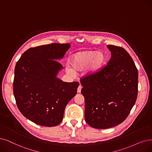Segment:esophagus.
<instances>
[{
	"instance_id": "34e87169",
	"label": "esophagus",
	"mask_w": 152,
	"mask_h": 152,
	"mask_svg": "<svg viewBox=\"0 0 152 152\" xmlns=\"http://www.w3.org/2000/svg\"><path fill=\"white\" fill-rule=\"evenodd\" d=\"M82 88V87L81 85H80V86H78V88H77V92H78V93H80V92H81Z\"/></svg>"
}]
</instances>
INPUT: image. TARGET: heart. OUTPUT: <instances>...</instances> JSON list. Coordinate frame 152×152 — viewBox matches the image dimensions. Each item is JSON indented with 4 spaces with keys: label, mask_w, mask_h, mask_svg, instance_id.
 <instances>
[{
    "label": "heart",
    "mask_w": 152,
    "mask_h": 152,
    "mask_svg": "<svg viewBox=\"0 0 152 152\" xmlns=\"http://www.w3.org/2000/svg\"><path fill=\"white\" fill-rule=\"evenodd\" d=\"M107 57L103 52L95 50H83L72 54L69 59L71 68H66V71L70 75L74 72L82 71L87 66L86 74L92 77L101 72L107 64Z\"/></svg>",
    "instance_id": "b5f03b06"
}]
</instances>
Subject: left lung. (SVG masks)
Listing matches in <instances>:
<instances>
[{"label":"left lung","instance_id":"8db88e82","mask_svg":"<svg viewBox=\"0 0 152 152\" xmlns=\"http://www.w3.org/2000/svg\"><path fill=\"white\" fill-rule=\"evenodd\" d=\"M111 58L98 74L81 79L85 118L93 128L117 126L128 117L138 94V70L124 48L107 45Z\"/></svg>","mask_w":152,"mask_h":152}]
</instances>
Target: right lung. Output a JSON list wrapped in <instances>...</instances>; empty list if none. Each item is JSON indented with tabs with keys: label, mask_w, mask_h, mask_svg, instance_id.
<instances>
[{
	"label": "right lung",
	"mask_w": 152,
	"mask_h": 152,
	"mask_svg": "<svg viewBox=\"0 0 152 152\" xmlns=\"http://www.w3.org/2000/svg\"><path fill=\"white\" fill-rule=\"evenodd\" d=\"M69 44H51L30 48L16 64L14 95L24 117L44 126H57L63 120L65 107L77 94L79 83L57 78Z\"/></svg>",
	"instance_id": "1"
}]
</instances>
